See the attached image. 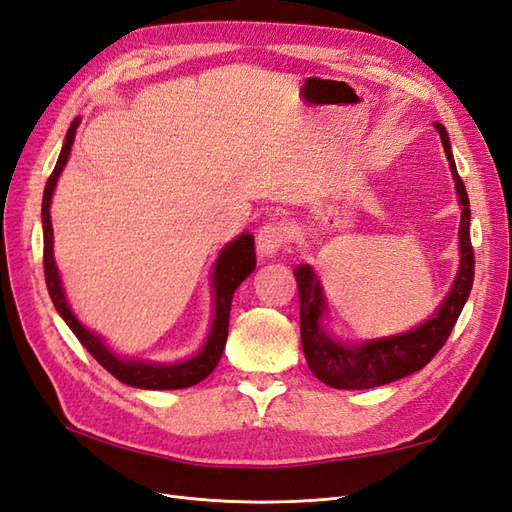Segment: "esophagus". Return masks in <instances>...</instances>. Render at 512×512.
<instances>
[{
  "label": "esophagus",
  "instance_id": "esophagus-1",
  "mask_svg": "<svg viewBox=\"0 0 512 512\" xmlns=\"http://www.w3.org/2000/svg\"><path fill=\"white\" fill-rule=\"evenodd\" d=\"M286 228L280 222H269L265 226H260L258 235H256V247L260 256H275L277 252L282 250L286 243Z\"/></svg>",
  "mask_w": 512,
  "mask_h": 512
}]
</instances>
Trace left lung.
Masks as SVG:
<instances>
[{
  "mask_svg": "<svg viewBox=\"0 0 512 512\" xmlns=\"http://www.w3.org/2000/svg\"><path fill=\"white\" fill-rule=\"evenodd\" d=\"M433 126L440 132L461 205V265L453 288L438 307V312L427 322H423L421 327H416L408 333L371 339V342H363L356 346H346L322 329L320 318L324 312V292L314 269L309 265H301L294 269L301 301V344L305 352V361L309 369H312V374L320 382L333 386V389H371V386L389 384L414 374L418 369H423L444 346L463 305H466L470 297L474 282V250L470 241V198L466 192V185H463L457 173L451 143H448V134L444 126L442 123H433Z\"/></svg>",
  "mask_w": 512,
  "mask_h": 512,
  "instance_id": "left-lung-1",
  "label": "left lung"
}]
</instances>
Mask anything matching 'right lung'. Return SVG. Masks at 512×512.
Segmentation results:
<instances>
[{
    "instance_id": "obj_1",
    "label": "right lung",
    "mask_w": 512,
    "mask_h": 512,
    "mask_svg": "<svg viewBox=\"0 0 512 512\" xmlns=\"http://www.w3.org/2000/svg\"><path fill=\"white\" fill-rule=\"evenodd\" d=\"M81 119L76 117L70 123V130L66 134L64 147L57 158V164L53 173L44 185V196H42V230H44V280L46 288H49L51 301L59 316L66 320L72 333L79 337V342L87 348V352L94 356V359L113 374L119 382L136 386V389H151V391H170V389H185V386H194L200 380H205L215 365L220 363L222 352L226 346L228 337V318H230V305H232V294L241 286V282L250 275L256 267V250H254V235H241L235 241H230L218 262H215L213 269V324L205 346L200 352L188 361H179L173 365H158V363H147V361H123L119 356L108 348L98 335L85 329L81 320L74 316L70 309L64 286L59 280V271L53 258V224H51V198L53 190L57 185V179L64 170L68 158H70V147L74 143L76 128H79Z\"/></svg>"
}]
</instances>
